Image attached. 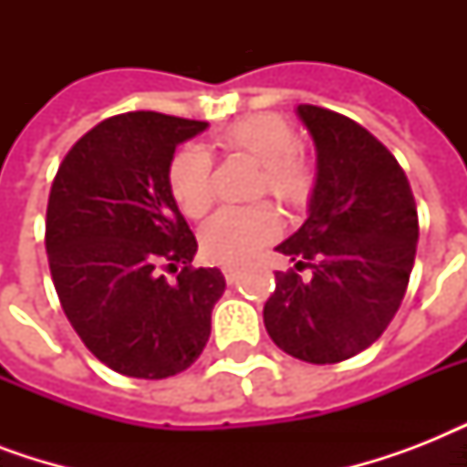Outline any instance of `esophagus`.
<instances>
[{
  "label": "esophagus",
  "instance_id": "obj_1",
  "mask_svg": "<svg viewBox=\"0 0 467 467\" xmlns=\"http://www.w3.org/2000/svg\"><path fill=\"white\" fill-rule=\"evenodd\" d=\"M223 274H225L227 284H230V285L237 284V276H240V271L234 269V266H225V269H223Z\"/></svg>",
  "mask_w": 467,
  "mask_h": 467
}]
</instances>
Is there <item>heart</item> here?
Here are the masks:
<instances>
[{"instance_id":"b5f03b06","label":"heart","mask_w":467,"mask_h":467,"mask_svg":"<svg viewBox=\"0 0 467 467\" xmlns=\"http://www.w3.org/2000/svg\"><path fill=\"white\" fill-rule=\"evenodd\" d=\"M218 145L227 155H247L262 164L259 193H269L278 203L298 208L310 198L315 174L298 152L296 128L276 113H254L223 128ZM169 191L183 215L201 218L213 205V160L203 148L189 145L169 161ZM278 215L271 205L223 208L201 230V249L211 262H247L276 237Z\"/></svg>"}]
</instances>
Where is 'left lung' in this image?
Instances as JSON below:
<instances>
[{
  "label": "left lung",
  "mask_w": 467,
  "mask_h": 467,
  "mask_svg": "<svg viewBox=\"0 0 467 467\" xmlns=\"http://www.w3.org/2000/svg\"><path fill=\"white\" fill-rule=\"evenodd\" d=\"M296 113L315 142L317 174L307 220L276 252L312 276L276 271L264 325L285 354L339 363L368 348L405 298L417 205L398 160L366 128L319 106Z\"/></svg>",
  "instance_id": "1"
}]
</instances>
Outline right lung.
<instances>
[{
    "label": "right lung",
    "instance_id": "obj_1",
    "mask_svg": "<svg viewBox=\"0 0 467 467\" xmlns=\"http://www.w3.org/2000/svg\"><path fill=\"white\" fill-rule=\"evenodd\" d=\"M208 123L155 111L101 120L55 176L46 252L60 306L84 347L116 373L176 376L211 337L220 269H191L196 237L169 191V161ZM161 265L182 271L176 282Z\"/></svg>",
    "mask_w": 467,
    "mask_h": 467
}]
</instances>
